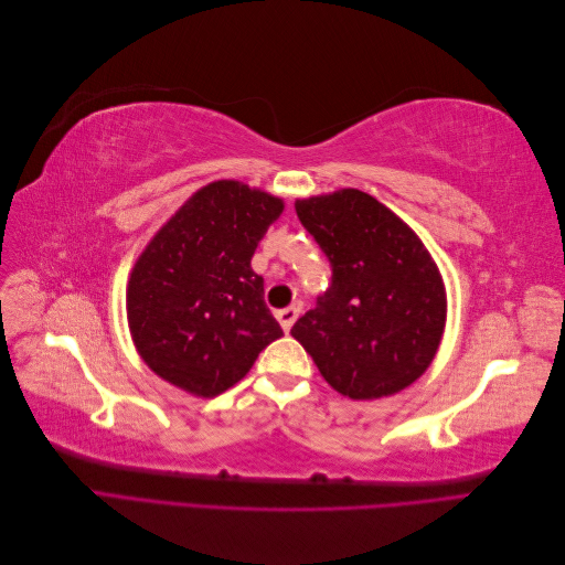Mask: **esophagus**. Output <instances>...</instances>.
<instances>
[{
	"instance_id": "34e87169",
	"label": "esophagus",
	"mask_w": 565,
	"mask_h": 565,
	"mask_svg": "<svg viewBox=\"0 0 565 565\" xmlns=\"http://www.w3.org/2000/svg\"><path fill=\"white\" fill-rule=\"evenodd\" d=\"M299 313H301V303H299V301L292 303V306H287V309H280V311L276 313V318H278V322H280V328H282L285 332L292 330V324H295V320L299 318Z\"/></svg>"
}]
</instances>
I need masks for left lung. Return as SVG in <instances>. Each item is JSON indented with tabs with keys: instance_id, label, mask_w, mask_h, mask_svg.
<instances>
[{
	"instance_id": "left-lung-1",
	"label": "left lung",
	"mask_w": 565,
	"mask_h": 565,
	"mask_svg": "<svg viewBox=\"0 0 565 565\" xmlns=\"http://www.w3.org/2000/svg\"><path fill=\"white\" fill-rule=\"evenodd\" d=\"M332 266L328 292L292 337L341 396L384 398L417 382L446 328V287L429 249L380 200L344 188L295 202Z\"/></svg>"
}]
</instances>
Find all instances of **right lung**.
Returning <instances> with one entry per match:
<instances>
[{
    "mask_svg": "<svg viewBox=\"0 0 565 565\" xmlns=\"http://www.w3.org/2000/svg\"><path fill=\"white\" fill-rule=\"evenodd\" d=\"M282 200L241 181H214L188 198L148 243L127 285V320L143 363L193 396L241 382L282 337L252 270L256 245Z\"/></svg>",
    "mask_w": 565,
    "mask_h": 565,
    "instance_id": "1",
    "label": "right lung"
}]
</instances>
